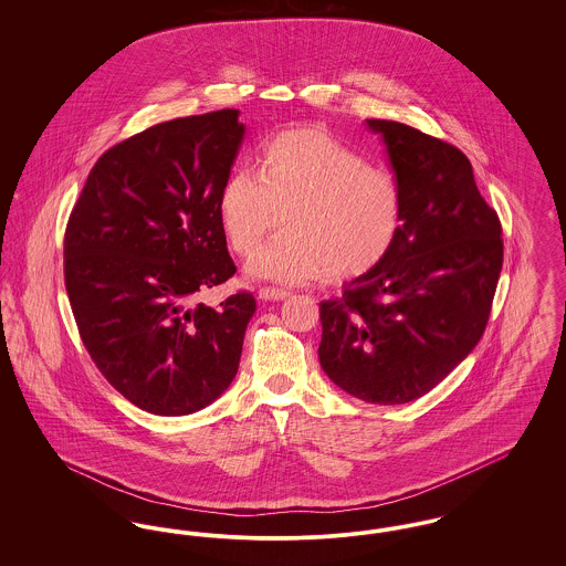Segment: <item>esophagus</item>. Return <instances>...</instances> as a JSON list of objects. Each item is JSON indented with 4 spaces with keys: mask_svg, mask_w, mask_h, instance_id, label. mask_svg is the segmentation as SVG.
<instances>
[{
    "mask_svg": "<svg viewBox=\"0 0 566 566\" xmlns=\"http://www.w3.org/2000/svg\"><path fill=\"white\" fill-rule=\"evenodd\" d=\"M286 296H291V293L284 291V289L263 286V289L259 291V298H263V301H282V298H286Z\"/></svg>",
    "mask_w": 566,
    "mask_h": 566,
    "instance_id": "esophagus-1",
    "label": "esophagus"
}]
</instances>
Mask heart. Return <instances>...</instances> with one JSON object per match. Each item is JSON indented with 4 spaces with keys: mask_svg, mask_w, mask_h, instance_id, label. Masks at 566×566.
<instances>
[{
    "mask_svg": "<svg viewBox=\"0 0 566 566\" xmlns=\"http://www.w3.org/2000/svg\"><path fill=\"white\" fill-rule=\"evenodd\" d=\"M259 174L235 169L222 182L218 214L240 256H254L284 220V231L250 263L254 277L303 284L326 271L352 277L377 265L397 240L403 192L397 178L321 127L273 135Z\"/></svg>",
    "mask_w": 566,
    "mask_h": 566,
    "instance_id": "heart-1",
    "label": "heart"
}]
</instances>
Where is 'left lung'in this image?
Wrapping results in <instances>:
<instances>
[{
    "instance_id": "1",
    "label": "left lung",
    "mask_w": 566,
    "mask_h": 566,
    "mask_svg": "<svg viewBox=\"0 0 566 566\" xmlns=\"http://www.w3.org/2000/svg\"><path fill=\"white\" fill-rule=\"evenodd\" d=\"M403 192L390 250L321 303V367L352 397L420 399L478 346L503 265L501 222L469 159L403 123L367 118Z\"/></svg>"
}]
</instances>
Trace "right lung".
Masks as SVG:
<instances>
[{"label": "right lung", "mask_w": 566, "mask_h": 566, "mask_svg": "<svg viewBox=\"0 0 566 566\" xmlns=\"http://www.w3.org/2000/svg\"><path fill=\"white\" fill-rule=\"evenodd\" d=\"M245 125L240 109L159 123L95 163L65 231V289L109 384L155 416H187L231 386L256 312L250 293L195 296L235 265L218 214Z\"/></svg>", "instance_id": "1"}]
</instances>
